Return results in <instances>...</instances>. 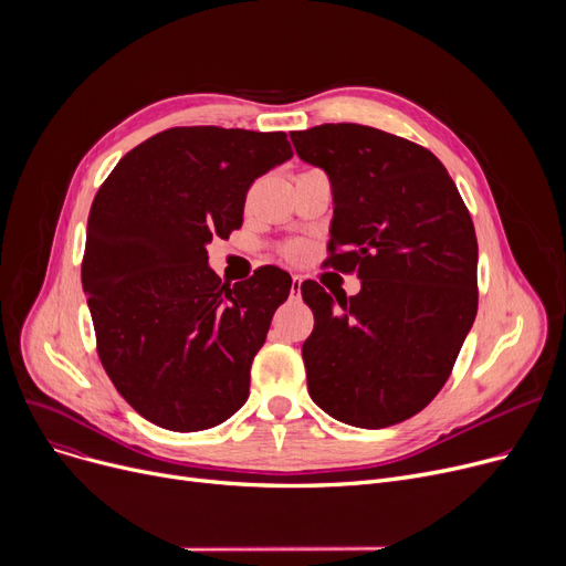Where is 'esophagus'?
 <instances>
[{"instance_id":"1","label":"esophagus","mask_w":566,"mask_h":566,"mask_svg":"<svg viewBox=\"0 0 566 566\" xmlns=\"http://www.w3.org/2000/svg\"><path fill=\"white\" fill-rule=\"evenodd\" d=\"M301 286H303V277L301 275H293L291 277V291L293 293H301Z\"/></svg>"}]
</instances>
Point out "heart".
I'll return each mask as SVG.
<instances>
[{
	"label": "heart",
	"instance_id": "obj_1",
	"mask_svg": "<svg viewBox=\"0 0 566 566\" xmlns=\"http://www.w3.org/2000/svg\"><path fill=\"white\" fill-rule=\"evenodd\" d=\"M286 252V256H298V252H301V248L298 245H291V248H286L284 250Z\"/></svg>",
	"mask_w": 566,
	"mask_h": 566
}]
</instances>
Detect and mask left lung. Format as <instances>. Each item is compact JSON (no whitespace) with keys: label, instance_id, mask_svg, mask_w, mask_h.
Here are the masks:
<instances>
[{"label":"left lung","instance_id":"left-lung-1","mask_svg":"<svg viewBox=\"0 0 566 566\" xmlns=\"http://www.w3.org/2000/svg\"><path fill=\"white\" fill-rule=\"evenodd\" d=\"M333 184L328 265L358 271V295L301 286L314 312L307 390L331 418L382 429L420 412L450 378L478 316V235L429 148L360 124L291 133Z\"/></svg>","mask_w":566,"mask_h":566}]
</instances>
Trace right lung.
Segmentation results:
<instances>
[{
    "mask_svg": "<svg viewBox=\"0 0 566 566\" xmlns=\"http://www.w3.org/2000/svg\"><path fill=\"white\" fill-rule=\"evenodd\" d=\"M293 156L284 133L190 126L148 137L105 178L86 222L82 286L98 358L142 418L169 431L222 424L291 277L263 265L229 286L206 245L243 224L254 178Z\"/></svg>",
    "mask_w": 566,
    "mask_h": 566,
    "instance_id": "right-lung-1",
    "label": "right lung"
}]
</instances>
